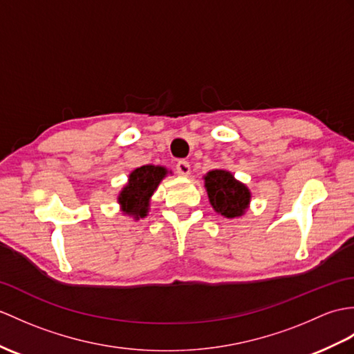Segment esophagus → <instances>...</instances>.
<instances>
[{
    "instance_id": "1",
    "label": "esophagus",
    "mask_w": 354,
    "mask_h": 354,
    "mask_svg": "<svg viewBox=\"0 0 354 354\" xmlns=\"http://www.w3.org/2000/svg\"><path fill=\"white\" fill-rule=\"evenodd\" d=\"M176 171L179 175L187 176L188 174H190V162L185 161V160H179L176 162Z\"/></svg>"
}]
</instances>
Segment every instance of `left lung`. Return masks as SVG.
Segmentation results:
<instances>
[{
  "label": "left lung",
  "mask_w": 354,
  "mask_h": 354,
  "mask_svg": "<svg viewBox=\"0 0 354 354\" xmlns=\"http://www.w3.org/2000/svg\"><path fill=\"white\" fill-rule=\"evenodd\" d=\"M209 202L218 214L227 218L241 216L248 208L250 192L248 187L229 174L226 170H212L205 176Z\"/></svg>",
  "instance_id": "obj_1"
}]
</instances>
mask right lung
Masks as SVG:
<instances>
[{"label":"right lung","instance_id":"1","mask_svg":"<svg viewBox=\"0 0 354 354\" xmlns=\"http://www.w3.org/2000/svg\"><path fill=\"white\" fill-rule=\"evenodd\" d=\"M166 175V169L160 166H142L129 175V183L123 188L119 202L127 214L137 218L145 217L149 205V197L158 187L160 180Z\"/></svg>","mask_w":354,"mask_h":354}]
</instances>
